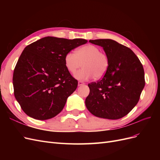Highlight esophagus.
I'll use <instances>...</instances> for the list:
<instances>
[{
  "label": "esophagus",
  "instance_id": "34e87169",
  "mask_svg": "<svg viewBox=\"0 0 160 160\" xmlns=\"http://www.w3.org/2000/svg\"><path fill=\"white\" fill-rule=\"evenodd\" d=\"M85 83H83V81H78V86H81V85H83Z\"/></svg>",
  "mask_w": 160,
  "mask_h": 160
}]
</instances>
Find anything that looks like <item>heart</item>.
I'll list each match as a JSON object with an SVG mask.
<instances>
[{
    "label": "heart",
    "instance_id": "b5f03b06",
    "mask_svg": "<svg viewBox=\"0 0 160 160\" xmlns=\"http://www.w3.org/2000/svg\"><path fill=\"white\" fill-rule=\"evenodd\" d=\"M66 69L70 73H75L81 66L83 69L74 75L75 79L85 81L93 77L100 79L106 74L109 67V58L99 47L86 45L77 49L75 53L69 52L64 58Z\"/></svg>",
    "mask_w": 160,
    "mask_h": 160
}]
</instances>
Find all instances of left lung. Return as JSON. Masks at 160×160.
<instances>
[{
  "mask_svg": "<svg viewBox=\"0 0 160 160\" xmlns=\"http://www.w3.org/2000/svg\"><path fill=\"white\" fill-rule=\"evenodd\" d=\"M99 45L109 58L107 72L101 80L88 85L85 105L98 118L118 119L137 105L145 86L144 70L129 48L112 39L89 40Z\"/></svg>",
  "mask_w": 160,
  "mask_h": 160,
  "instance_id": "8db88e82",
  "label": "left lung"
}]
</instances>
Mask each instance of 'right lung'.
Here are the masks:
<instances>
[{"instance_id":"obj_1","label":"right lung","mask_w":160,"mask_h":160,"mask_svg":"<svg viewBox=\"0 0 160 160\" xmlns=\"http://www.w3.org/2000/svg\"><path fill=\"white\" fill-rule=\"evenodd\" d=\"M88 41L46 37L24 49L13 72L14 94L28 116L38 120L55 117L78 82L65 66L67 53Z\"/></svg>"}]
</instances>
